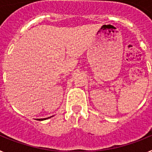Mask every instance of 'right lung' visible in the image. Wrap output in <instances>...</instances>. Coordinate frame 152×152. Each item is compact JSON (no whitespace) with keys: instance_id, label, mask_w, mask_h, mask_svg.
Segmentation results:
<instances>
[{"instance_id":"right-lung-1","label":"right lung","mask_w":152,"mask_h":152,"mask_svg":"<svg viewBox=\"0 0 152 152\" xmlns=\"http://www.w3.org/2000/svg\"><path fill=\"white\" fill-rule=\"evenodd\" d=\"M51 117H52V116H50V117H48V118H44V119H37V120H39V121H42V120H45V119H49V118H51Z\"/></svg>"}]
</instances>
